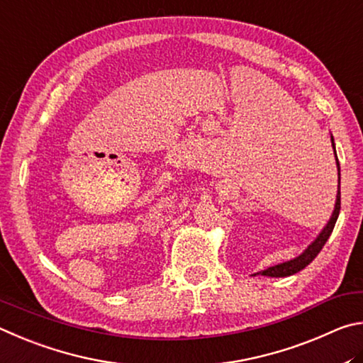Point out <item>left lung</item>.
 Here are the masks:
<instances>
[{"label": "left lung", "mask_w": 363, "mask_h": 363, "mask_svg": "<svg viewBox=\"0 0 363 363\" xmlns=\"http://www.w3.org/2000/svg\"><path fill=\"white\" fill-rule=\"evenodd\" d=\"M332 146L335 148L333 137H332ZM335 155H336V151H335ZM336 161H338V157H336ZM338 172H340V164H338ZM340 208H341V191H340V185H338V196H336V204H335V211L332 213V218H330L327 226L323 228V231L319 234V238H317L314 242L311 244L308 249L301 253L300 257L290 259V262H285V263H281V264L271 266V268L264 269V271H259V274L269 276V277H287V276H291V274H296L298 271H301V269L306 268V266L311 262H313V259L317 255H319V252L322 250V247L325 245V242L328 240L330 234H332L333 228H335L336 220H338Z\"/></svg>", "instance_id": "8db88e82"}]
</instances>
